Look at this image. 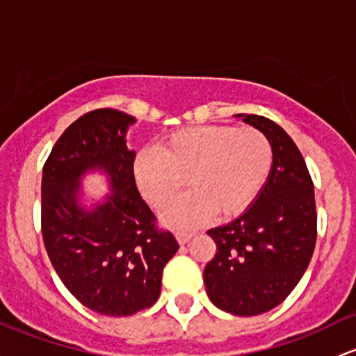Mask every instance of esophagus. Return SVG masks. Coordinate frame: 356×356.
<instances>
[{"label": "esophagus", "instance_id": "34e87169", "mask_svg": "<svg viewBox=\"0 0 356 356\" xmlns=\"http://www.w3.org/2000/svg\"><path fill=\"white\" fill-rule=\"evenodd\" d=\"M194 235H196L194 232H184V229H179V232H175V238H177V241L181 245L187 243V241H189Z\"/></svg>", "mask_w": 356, "mask_h": 356}]
</instances>
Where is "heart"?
<instances>
[{"label":"heart","mask_w":356,"mask_h":356,"mask_svg":"<svg viewBox=\"0 0 356 356\" xmlns=\"http://www.w3.org/2000/svg\"><path fill=\"white\" fill-rule=\"evenodd\" d=\"M273 152L257 128L204 124L167 136L160 150L145 148L135 162V179L143 197L163 209L191 187L167 211L174 226H193L218 218H233L255 201L270 174Z\"/></svg>","instance_id":"obj_1"}]
</instances>
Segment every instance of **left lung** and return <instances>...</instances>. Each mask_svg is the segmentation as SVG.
Segmentation results:
<instances>
[{
	"label": "left lung",
	"mask_w": 356,
	"mask_h": 356,
	"mask_svg": "<svg viewBox=\"0 0 356 356\" xmlns=\"http://www.w3.org/2000/svg\"><path fill=\"white\" fill-rule=\"evenodd\" d=\"M238 116L270 142V175L240 218L209 229L216 255L202 275L214 306L235 316H257L279 306L306 272L318 213L314 184L294 140L265 116Z\"/></svg>",
	"instance_id": "obj_1"
}]
</instances>
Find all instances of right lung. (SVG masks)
<instances>
[{
	"mask_svg": "<svg viewBox=\"0 0 356 356\" xmlns=\"http://www.w3.org/2000/svg\"><path fill=\"white\" fill-rule=\"evenodd\" d=\"M134 116L113 108L74 121L50 152L42 175V236L57 275L81 304L104 316H131L154 306L174 235L136 189L135 152L127 148ZM101 168L113 193L84 211L76 204L84 171Z\"/></svg>",
	"mask_w": 356,
	"mask_h": 356,
	"instance_id": "right-lung-1",
	"label": "right lung"
}]
</instances>
